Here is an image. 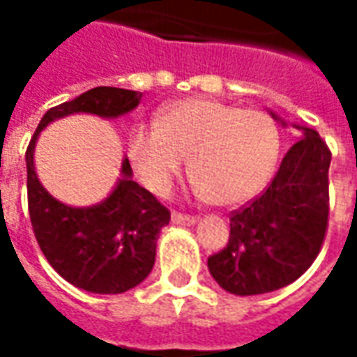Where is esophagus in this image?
I'll return each mask as SVG.
<instances>
[{"instance_id":"obj_1","label":"esophagus","mask_w":357,"mask_h":357,"mask_svg":"<svg viewBox=\"0 0 357 357\" xmlns=\"http://www.w3.org/2000/svg\"><path fill=\"white\" fill-rule=\"evenodd\" d=\"M172 222L176 225H195L197 224V218L185 216V214H179V212H172Z\"/></svg>"}]
</instances>
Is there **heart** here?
<instances>
[{
  "instance_id": "1",
  "label": "heart",
  "mask_w": 357,
  "mask_h": 357,
  "mask_svg": "<svg viewBox=\"0 0 357 357\" xmlns=\"http://www.w3.org/2000/svg\"><path fill=\"white\" fill-rule=\"evenodd\" d=\"M128 155L141 181L158 195L170 189L189 156L195 191L214 204L235 206L268 185L279 156V132L262 110L185 99L164 107L156 126H135Z\"/></svg>"
}]
</instances>
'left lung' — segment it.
Returning <instances> with one entry per match:
<instances>
[{
    "mask_svg": "<svg viewBox=\"0 0 357 357\" xmlns=\"http://www.w3.org/2000/svg\"><path fill=\"white\" fill-rule=\"evenodd\" d=\"M279 124L287 126L269 110ZM302 135L258 199L229 218L227 247L208 258L210 275L224 291L252 296L296 281L319 255L329 218L331 151L319 133Z\"/></svg>",
    "mask_w": 357,
    "mask_h": 357,
    "instance_id": "left-lung-1",
    "label": "left lung"
}]
</instances>
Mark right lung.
Returning <instances> with one entry per match:
<instances>
[{"instance_id":"right-lung-1","label":"right lung","mask_w":357,"mask_h":357,"mask_svg":"<svg viewBox=\"0 0 357 357\" xmlns=\"http://www.w3.org/2000/svg\"><path fill=\"white\" fill-rule=\"evenodd\" d=\"M141 101L139 91L93 88L50 109L36 128L26 149L28 210L36 241L59 275L82 291L120 294L137 287L155 266L156 239L170 222V212L133 181L128 156L112 191L91 206L57 201L38 179L34 164L40 133L70 114L120 118Z\"/></svg>"}]
</instances>
